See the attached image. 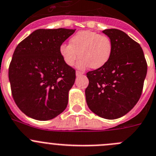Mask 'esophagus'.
<instances>
[{"label": "esophagus", "mask_w": 156, "mask_h": 156, "mask_svg": "<svg viewBox=\"0 0 156 156\" xmlns=\"http://www.w3.org/2000/svg\"><path fill=\"white\" fill-rule=\"evenodd\" d=\"M81 75H83V72L80 71H76V76H80Z\"/></svg>", "instance_id": "obj_1"}]
</instances>
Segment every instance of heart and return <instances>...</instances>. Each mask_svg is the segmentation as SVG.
I'll list each match as a JSON object with an SVG mask.
<instances>
[{
  "mask_svg": "<svg viewBox=\"0 0 156 156\" xmlns=\"http://www.w3.org/2000/svg\"><path fill=\"white\" fill-rule=\"evenodd\" d=\"M78 68L88 66L98 69L105 65L112 53L111 39L105 34H100L91 30L77 32L70 39V44H62L60 54L64 62L69 66H73L79 58Z\"/></svg>",
  "mask_w": 156,
  "mask_h": 156,
  "instance_id": "b5f03b06",
  "label": "heart"
}]
</instances>
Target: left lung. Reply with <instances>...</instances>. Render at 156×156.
Here are the masks:
<instances>
[{"instance_id":"1","label":"left lung","mask_w":156,"mask_h":156,"mask_svg":"<svg viewBox=\"0 0 156 156\" xmlns=\"http://www.w3.org/2000/svg\"><path fill=\"white\" fill-rule=\"evenodd\" d=\"M103 33L112 43V56L105 65L87 72V105L106 119L127 114L139 100L147 73V62L140 44L118 29Z\"/></svg>"}]
</instances>
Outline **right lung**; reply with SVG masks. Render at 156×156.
I'll use <instances>...</instances> for the list:
<instances>
[{
  "mask_svg": "<svg viewBox=\"0 0 156 156\" xmlns=\"http://www.w3.org/2000/svg\"><path fill=\"white\" fill-rule=\"evenodd\" d=\"M73 29H38L17 44L9 65L11 94L26 115L39 121L64 112L75 70L64 62L60 46Z\"/></svg>",
  "mask_w": 156,
  "mask_h": 156,
  "instance_id": "right-lung-1",
  "label": "right lung"
}]
</instances>
